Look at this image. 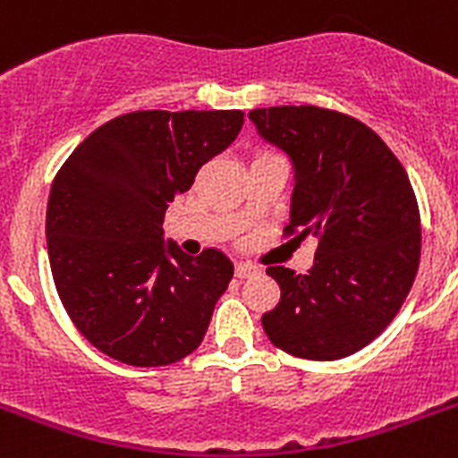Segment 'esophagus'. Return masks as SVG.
<instances>
[{
	"mask_svg": "<svg viewBox=\"0 0 458 458\" xmlns=\"http://www.w3.org/2000/svg\"><path fill=\"white\" fill-rule=\"evenodd\" d=\"M252 274H258V267L250 262H236V279H248Z\"/></svg>",
	"mask_w": 458,
	"mask_h": 458,
	"instance_id": "obj_1",
	"label": "esophagus"
}]
</instances>
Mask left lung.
I'll use <instances>...</instances> for the list:
<instances>
[{
  "label": "left lung",
  "mask_w": 458,
  "mask_h": 458,
  "mask_svg": "<svg viewBox=\"0 0 458 458\" xmlns=\"http://www.w3.org/2000/svg\"><path fill=\"white\" fill-rule=\"evenodd\" d=\"M293 160V241H317L307 274L267 267L281 288L262 314L267 338L300 360L333 361L367 347L400 312L420 259L414 189L386 141L345 113L272 106L248 113Z\"/></svg>",
  "instance_id": "8db88e82"
}]
</instances>
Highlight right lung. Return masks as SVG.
Wrapping results in <instances>:
<instances>
[{
	"mask_svg": "<svg viewBox=\"0 0 458 458\" xmlns=\"http://www.w3.org/2000/svg\"><path fill=\"white\" fill-rule=\"evenodd\" d=\"M243 127L241 111H134L94 130L54 177L47 248L58 298L91 345L130 367H167L200 345L233 276L208 248L163 241L174 196Z\"/></svg>",
	"mask_w": 458,
	"mask_h": 458,
	"instance_id": "obj_1",
	"label": "right lung"
}]
</instances>
